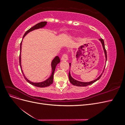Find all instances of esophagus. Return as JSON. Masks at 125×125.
Returning <instances> with one entry per match:
<instances>
[{"label":"esophagus","instance_id":"34e87169","mask_svg":"<svg viewBox=\"0 0 125 125\" xmlns=\"http://www.w3.org/2000/svg\"><path fill=\"white\" fill-rule=\"evenodd\" d=\"M61 59L62 60H63V61H66V60H67L68 59V55H67V53L64 54L62 56Z\"/></svg>","mask_w":125,"mask_h":125}]
</instances>
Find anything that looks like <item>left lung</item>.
<instances>
[{"label": "left lung", "instance_id": "8db88e82", "mask_svg": "<svg viewBox=\"0 0 125 125\" xmlns=\"http://www.w3.org/2000/svg\"><path fill=\"white\" fill-rule=\"evenodd\" d=\"M99 40L101 41V43L102 44V46H103V50H104V52H105L106 61V60H107V52H106V49L105 48V45H104V40L102 39H100ZM69 66L70 67V66H71V63H69ZM104 69H105V68H104ZM104 70H103V72H104ZM102 73L96 79H95V80H93L92 81H90V82H80V81H78L77 80H75V79H74L73 78H72V77L71 76L70 71H69V81H70V83H71L72 84H73L74 85L78 86H85L91 84L93 83L96 82L97 80H99V79L101 78V77L102 76Z\"/></svg>", "mask_w": 125, "mask_h": 125}]
</instances>
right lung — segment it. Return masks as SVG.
<instances>
[{"label":"right lung","instance_id":"1","mask_svg":"<svg viewBox=\"0 0 125 125\" xmlns=\"http://www.w3.org/2000/svg\"><path fill=\"white\" fill-rule=\"evenodd\" d=\"M47 24V22H40V23L36 24V25H35L34 26H33V27H32L31 28H30V29H29L28 31H26V32L25 33V34L23 35V37L27 34L28 33H29L30 32H31L32 31H33V30H36V29H38L40 28H43L44 26H45V25H46ZM22 41L20 43V56H19V63H20V66L21 68V69L22 71V73L23 74V76L25 78V79L26 80V81L28 82L29 83H30L31 84L34 85V86H35L37 87H40V88H44V87H46V86H50L51 84H52V82H53V77H54V72H55V70L56 68V67L57 66V65L58 63L60 62V58H59L58 56H56V57L52 60V74L50 76V77L48 79H47L46 80H45L43 82H39V83H34V82H32L31 81H29L28 79L26 78L25 75L23 74V71L21 69V45H22Z\"/></svg>","mask_w":125,"mask_h":125}]
</instances>
